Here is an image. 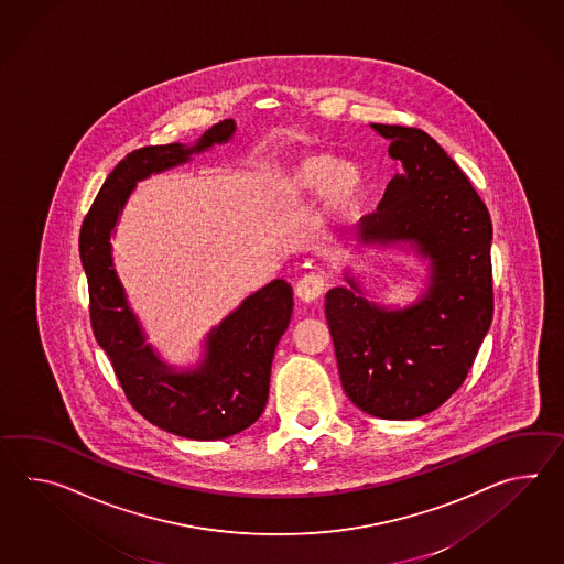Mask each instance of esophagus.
I'll use <instances>...</instances> for the list:
<instances>
[{
	"label": "esophagus",
	"mask_w": 564,
	"mask_h": 564,
	"mask_svg": "<svg viewBox=\"0 0 564 564\" xmlns=\"http://www.w3.org/2000/svg\"><path fill=\"white\" fill-rule=\"evenodd\" d=\"M326 276L317 273V271H312V273H305V275L301 276L297 285H295V293H297L300 300L315 301L317 297H322V293L326 291Z\"/></svg>",
	"instance_id": "34e87169"
}]
</instances>
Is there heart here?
Listing matches in <instances>:
<instances>
[{"label":"heart","mask_w":564,"mask_h":564,"mask_svg":"<svg viewBox=\"0 0 564 564\" xmlns=\"http://www.w3.org/2000/svg\"><path fill=\"white\" fill-rule=\"evenodd\" d=\"M366 175L351 160H334L327 153H307L289 165L279 182L283 196H301L324 189L329 210L350 214L362 198Z\"/></svg>","instance_id":"obj_1"}]
</instances>
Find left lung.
Masks as SVG:
<instances>
[{"instance_id": "left-lung-1", "label": "left lung", "mask_w": 564, "mask_h": 564, "mask_svg": "<svg viewBox=\"0 0 564 564\" xmlns=\"http://www.w3.org/2000/svg\"><path fill=\"white\" fill-rule=\"evenodd\" d=\"M390 139L404 174L390 180L375 213L360 218L366 242L411 240L433 263L425 297L387 312L356 283L327 293L326 317L341 387L364 413L416 419L464 384L494 317L491 218L462 167L423 129L372 126Z\"/></svg>"}]
</instances>
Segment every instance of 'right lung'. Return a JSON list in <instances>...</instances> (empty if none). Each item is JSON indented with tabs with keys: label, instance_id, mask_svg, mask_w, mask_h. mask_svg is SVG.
<instances>
[{
	"label": "right lung",
	"instance_id": "right-lung-1",
	"mask_svg": "<svg viewBox=\"0 0 564 564\" xmlns=\"http://www.w3.org/2000/svg\"><path fill=\"white\" fill-rule=\"evenodd\" d=\"M232 131L235 121L225 119L208 129L194 148L167 143L127 153L105 180L78 238L88 281L90 327L113 364L127 401L163 431L198 441L230 437L263 413L273 354L293 312L291 288L276 279L257 291L210 334L208 356L200 368L174 375L148 346H141L135 315L129 312L111 269L109 238L138 180L188 162L189 153L223 143Z\"/></svg>",
	"mask_w": 564,
	"mask_h": 564
}]
</instances>
